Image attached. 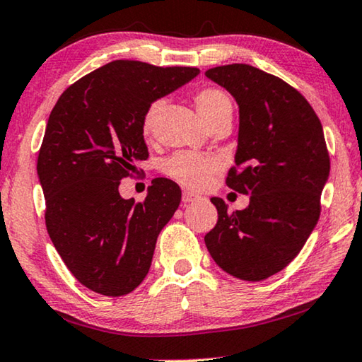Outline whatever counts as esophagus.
<instances>
[{
    "instance_id": "1",
    "label": "esophagus",
    "mask_w": 362,
    "mask_h": 362,
    "mask_svg": "<svg viewBox=\"0 0 362 362\" xmlns=\"http://www.w3.org/2000/svg\"><path fill=\"white\" fill-rule=\"evenodd\" d=\"M198 199H202V197H198V194H194L192 192H183V197H182L183 203H193V202H198Z\"/></svg>"
}]
</instances>
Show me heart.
<instances>
[{"mask_svg":"<svg viewBox=\"0 0 362 362\" xmlns=\"http://www.w3.org/2000/svg\"><path fill=\"white\" fill-rule=\"evenodd\" d=\"M194 105L199 116L204 119L206 124H212L222 117L232 116L233 105L226 91L219 88H203L194 95ZM163 107V101L158 100L148 106L145 116H143V134L150 136L153 134L154 124H156L158 114ZM219 169L216 159L199 156L193 153H177L169 158L164 164V172L172 180L179 182L180 185L193 190H202L211 182L212 175Z\"/></svg>","mask_w":362,"mask_h":362,"instance_id":"b5f03b06","label":"heart"}]
</instances>
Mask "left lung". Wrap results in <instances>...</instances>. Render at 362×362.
<instances>
[{
    "label": "left lung",
    "instance_id": "left-lung-1",
    "mask_svg": "<svg viewBox=\"0 0 362 362\" xmlns=\"http://www.w3.org/2000/svg\"><path fill=\"white\" fill-rule=\"evenodd\" d=\"M206 77L238 105V146L226 182L250 194V204L230 214L211 198L217 223L204 243L222 271L259 282L295 259L319 221L330 172L322 124L300 91L261 69L228 64Z\"/></svg>",
    "mask_w": 362,
    "mask_h": 362
}]
</instances>
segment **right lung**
Masks as SVG:
<instances>
[{
    "mask_svg": "<svg viewBox=\"0 0 362 362\" xmlns=\"http://www.w3.org/2000/svg\"><path fill=\"white\" fill-rule=\"evenodd\" d=\"M198 74L117 59L71 85L49 114L37 160L45 222L69 271L95 293L127 295L150 271L182 192L159 177L145 202L135 203L120 197L119 185L148 159L141 127L148 106Z\"/></svg>",
    "mask_w": 362,
    "mask_h": 362,
    "instance_id": "right-lung-1",
    "label": "right lung"
}]
</instances>
